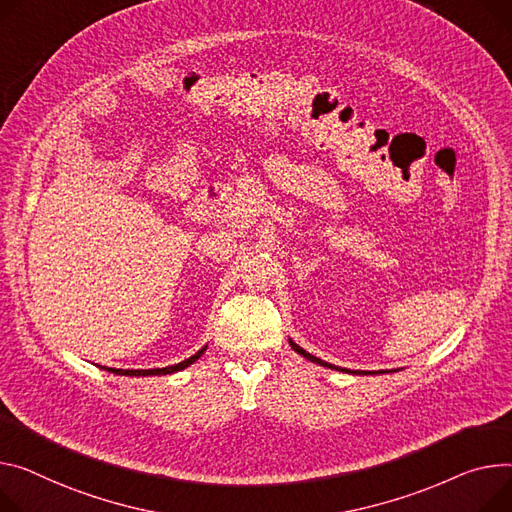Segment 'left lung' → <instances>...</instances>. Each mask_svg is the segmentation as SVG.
Masks as SVG:
<instances>
[{
  "label": "left lung",
  "mask_w": 512,
  "mask_h": 512,
  "mask_svg": "<svg viewBox=\"0 0 512 512\" xmlns=\"http://www.w3.org/2000/svg\"><path fill=\"white\" fill-rule=\"evenodd\" d=\"M290 346H292V350L294 352H298L302 358H306V360H311V362H315V364H319V366H325V368H331V370H342V372H350V374H387V372H397V368L395 370H348V368H339V366H333V364H329V362H323L321 358H317V356H313V354H309L306 350H302L298 344H294L292 339H290Z\"/></svg>",
  "instance_id": "left-lung-1"
}]
</instances>
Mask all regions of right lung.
Here are the masks:
<instances>
[{
	"mask_svg": "<svg viewBox=\"0 0 512 512\" xmlns=\"http://www.w3.org/2000/svg\"><path fill=\"white\" fill-rule=\"evenodd\" d=\"M206 348L208 346H203L199 352H195L191 358H187V360H183V362H179V364H175V366H166V368H150V370H123V368H105V370H109V372H113V374H121V377H156V374H173V372H179V370H183V368H187L189 364H193L195 360H199L201 358V354L206 352Z\"/></svg>",
	"mask_w": 512,
	"mask_h": 512,
	"instance_id": "add662e5",
	"label": "right lung"
}]
</instances>
